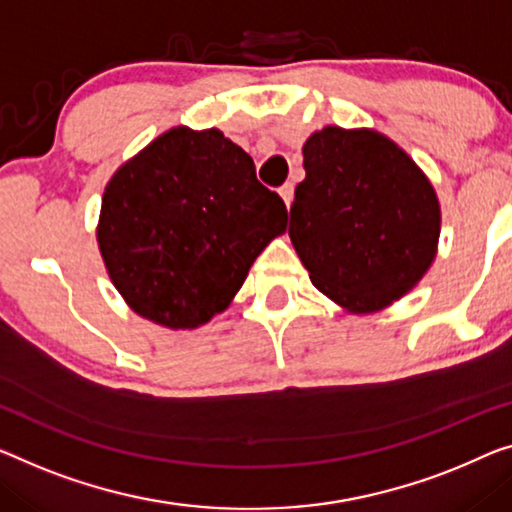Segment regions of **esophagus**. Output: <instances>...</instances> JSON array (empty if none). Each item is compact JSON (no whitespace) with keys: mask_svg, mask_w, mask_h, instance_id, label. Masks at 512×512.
Listing matches in <instances>:
<instances>
[{"mask_svg":"<svg viewBox=\"0 0 512 512\" xmlns=\"http://www.w3.org/2000/svg\"><path fill=\"white\" fill-rule=\"evenodd\" d=\"M278 193H280L282 200H285L287 209L292 207V200H294V183H285V186H280Z\"/></svg>","mask_w":512,"mask_h":512,"instance_id":"esophagus-1","label":"esophagus"}]
</instances>
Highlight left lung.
<instances>
[{
	"label": "left lung",
	"instance_id": "8db88e82",
	"mask_svg": "<svg viewBox=\"0 0 512 512\" xmlns=\"http://www.w3.org/2000/svg\"><path fill=\"white\" fill-rule=\"evenodd\" d=\"M303 167L289 239L312 285L356 312L398 301L437 253L432 183L388 137L338 126L308 137Z\"/></svg>",
	"mask_w": 512,
	"mask_h": 512
}]
</instances>
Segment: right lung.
Here are the masks:
<instances>
[{"mask_svg":"<svg viewBox=\"0 0 512 512\" xmlns=\"http://www.w3.org/2000/svg\"><path fill=\"white\" fill-rule=\"evenodd\" d=\"M287 207L255 163L209 128H172L121 165L103 195L98 246L137 315L195 329L223 312Z\"/></svg>","mask_w":512,"mask_h":512,"instance_id":"obj_1","label":"right lung"}]
</instances>
